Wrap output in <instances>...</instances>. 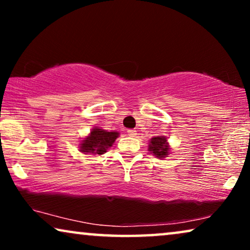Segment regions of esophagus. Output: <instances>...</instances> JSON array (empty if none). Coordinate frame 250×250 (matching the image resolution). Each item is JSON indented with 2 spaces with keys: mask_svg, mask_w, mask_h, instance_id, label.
Wrapping results in <instances>:
<instances>
[{
  "mask_svg": "<svg viewBox=\"0 0 250 250\" xmlns=\"http://www.w3.org/2000/svg\"><path fill=\"white\" fill-rule=\"evenodd\" d=\"M127 134H128L129 136H132V138H135V136H136V134H138V133H136L135 129H128V131H127Z\"/></svg>",
  "mask_w": 250,
  "mask_h": 250,
  "instance_id": "34e87169",
  "label": "esophagus"
}]
</instances>
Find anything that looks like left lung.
<instances>
[{
  "mask_svg": "<svg viewBox=\"0 0 250 250\" xmlns=\"http://www.w3.org/2000/svg\"><path fill=\"white\" fill-rule=\"evenodd\" d=\"M148 150L157 158H165L169 153V146L167 143V138L165 136H155L149 141Z\"/></svg>",
  "mask_w": 250,
  "mask_h": 250,
  "instance_id": "8db88e82",
  "label": "left lung"
}]
</instances>
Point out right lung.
<instances>
[{
  "label": "right lung",
  "instance_id": "obj_1",
  "mask_svg": "<svg viewBox=\"0 0 250 250\" xmlns=\"http://www.w3.org/2000/svg\"><path fill=\"white\" fill-rule=\"evenodd\" d=\"M119 136L118 132H108L105 129L94 127L90 134L84 140H82L80 150L83 153H94L102 155L114 145L115 140Z\"/></svg>",
  "mask_w": 250,
  "mask_h": 250
}]
</instances>
